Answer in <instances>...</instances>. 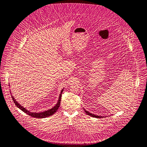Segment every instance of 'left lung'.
<instances>
[{
    "instance_id": "1",
    "label": "left lung",
    "mask_w": 147,
    "mask_h": 147,
    "mask_svg": "<svg viewBox=\"0 0 147 147\" xmlns=\"http://www.w3.org/2000/svg\"><path fill=\"white\" fill-rule=\"evenodd\" d=\"M84 111H85V112H86V113L87 114V115H89V116H90L91 117H96V118H102V117L101 116H96V115H94V114H92L91 113H90V112H88L87 111H86V110H84Z\"/></svg>"
}]
</instances>
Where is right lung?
Instances as JSON below:
<instances>
[{
    "label": "right lung",
    "mask_w": 147,
    "mask_h": 147,
    "mask_svg": "<svg viewBox=\"0 0 147 147\" xmlns=\"http://www.w3.org/2000/svg\"><path fill=\"white\" fill-rule=\"evenodd\" d=\"M63 90H62V91L61 92V94H60L59 97V100H58V103L56 104V106L53 108L50 109V110H48V111H45V112H40V113L30 112V111H28V110L25 109V108L23 107L17 101H16V100L14 99V97L12 96V98H13V100L14 101V104H15V105L18 108H19L23 112L27 113L29 116H30L31 117H35V118H40V119H41V118H45V117H49V116H51L52 115L54 114L57 111V110L59 109V105H60V104H61V96H62V94Z\"/></svg>",
    "instance_id": "right-lung-1"
}]
</instances>
